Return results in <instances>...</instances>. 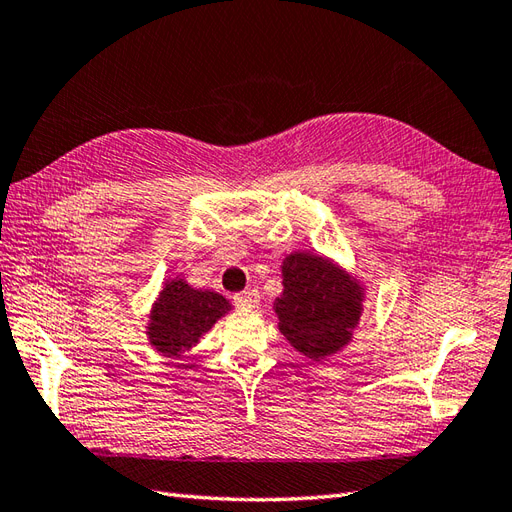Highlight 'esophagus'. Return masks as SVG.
<instances>
[{
  "instance_id": "obj_1",
  "label": "esophagus",
  "mask_w": 512,
  "mask_h": 512,
  "mask_svg": "<svg viewBox=\"0 0 512 512\" xmlns=\"http://www.w3.org/2000/svg\"><path fill=\"white\" fill-rule=\"evenodd\" d=\"M233 303L237 307H248V310H253V307L259 305V290L251 288V290H244L240 294L233 296Z\"/></svg>"
}]
</instances>
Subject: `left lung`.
<instances>
[{
    "label": "left lung",
    "instance_id": "1",
    "mask_svg": "<svg viewBox=\"0 0 512 512\" xmlns=\"http://www.w3.org/2000/svg\"><path fill=\"white\" fill-rule=\"evenodd\" d=\"M275 312L292 347L318 362L351 340L362 314V288L329 259L292 253L283 261Z\"/></svg>",
    "mask_w": 512,
    "mask_h": 512
}]
</instances>
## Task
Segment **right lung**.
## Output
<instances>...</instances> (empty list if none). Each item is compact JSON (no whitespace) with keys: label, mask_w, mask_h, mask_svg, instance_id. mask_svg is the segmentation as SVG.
Masks as SVG:
<instances>
[{"label":"right lung","mask_w":512,"mask_h":512,"mask_svg":"<svg viewBox=\"0 0 512 512\" xmlns=\"http://www.w3.org/2000/svg\"><path fill=\"white\" fill-rule=\"evenodd\" d=\"M231 310L218 292L194 290L183 279L163 285L150 314V344L163 355H178L198 342L220 316Z\"/></svg>","instance_id":"1"}]
</instances>
